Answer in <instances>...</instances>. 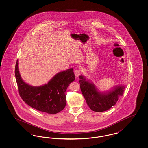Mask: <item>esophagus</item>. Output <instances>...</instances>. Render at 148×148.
Wrapping results in <instances>:
<instances>
[{"label":"esophagus","instance_id":"esophagus-1","mask_svg":"<svg viewBox=\"0 0 148 148\" xmlns=\"http://www.w3.org/2000/svg\"><path fill=\"white\" fill-rule=\"evenodd\" d=\"M74 74H75V75L76 77H78L81 74V71L80 69L79 68V69H76L75 71H74Z\"/></svg>","mask_w":148,"mask_h":148}]
</instances>
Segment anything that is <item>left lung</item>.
Returning a JSON list of instances; mask_svg holds the SVG:
<instances>
[{
  "label": "left lung",
  "mask_w": 148,
  "mask_h": 148,
  "mask_svg": "<svg viewBox=\"0 0 148 148\" xmlns=\"http://www.w3.org/2000/svg\"><path fill=\"white\" fill-rule=\"evenodd\" d=\"M81 90L90 108L95 112L107 111L116 104L119 96L123 94L124 86H118L114 90L106 94H101L95 86L86 80L85 77L79 76Z\"/></svg>",
  "instance_id": "obj_1"
}]
</instances>
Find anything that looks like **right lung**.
Listing matches in <instances>:
<instances>
[{
  "label": "right lung",
  "instance_id": "right-lung-1",
  "mask_svg": "<svg viewBox=\"0 0 148 148\" xmlns=\"http://www.w3.org/2000/svg\"><path fill=\"white\" fill-rule=\"evenodd\" d=\"M14 73L19 95L29 106L51 114L61 111L65 108L66 91L68 85L75 80L73 68L58 73L47 84L39 87L29 85L23 81L18 69V60Z\"/></svg>",
  "mask_w": 148,
  "mask_h": 148
}]
</instances>
